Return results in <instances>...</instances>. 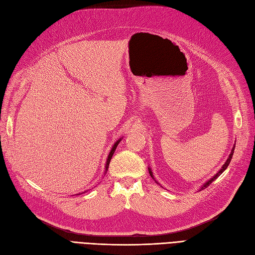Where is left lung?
<instances>
[{"label": "left lung", "instance_id": "left-lung-1", "mask_svg": "<svg viewBox=\"0 0 255 255\" xmlns=\"http://www.w3.org/2000/svg\"><path fill=\"white\" fill-rule=\"evenodd\" d=\"M234 149H235V148H233V149H232V152H231V154H230V155H229V158L227 159V161H226V163H225V165H223V166H222V168L220 169V170H219V172H218L217 174H216L215 176H213V177H212V179H211L210 181H207V182H206V183H205V184L203 185V186H202V188H201V189H204V188H206L207 186H210V184H212V182H213V181H215L216 179H217V177H218V176H219V175H220V174H221V173H222L223 171H225V170H226V169H227V168H228V166H229V164H230V161H231V159H232V157H233V153H234ZM149 172H150V175H151V176L153 177V174H152V171H151V169H149ZM153 179H154V177H153ZM156 183H157V182H156Z\"/></svg>", "mask_w": 255, "mask_h": 255}]
</instances>
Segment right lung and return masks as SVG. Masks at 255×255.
<instances>
[{
    "instance_id": "obj_1",
    "label": "right lung",
    "mask_w": 255,
    "mask_h": 255,
    "mask_svg": "<svg viewBox=\"0 0 255 255\" xmlns=\"http://www.w3.org/2000/svg\"><path fill=\"white\" fill-rule=\"evenodd\" d=\"M119 141H120V140H118L117 142H116V143L114 144V146H113V148H112V150H111V152H110V154H109V157H107V161H106V166H105V168H106V170H105V172L107 171V169H109V166H110V161H111V159H112V157H113V155H114V153H115V150H116V148H117V145H118Z\"/></svg>"
}]
</instances>
